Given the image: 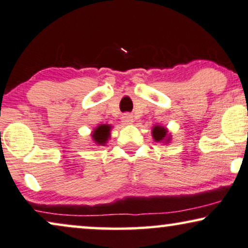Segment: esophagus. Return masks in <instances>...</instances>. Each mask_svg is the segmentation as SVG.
<instances>
[{
	"label": "esophagus",
	"mask_w": 248,
	"mask_h": 248,
	"mask_svg": "<svg viewBox=\"0 0 248 248\" xmlns=\"http://www.w3.org/2000/svg\"><path fill=\"white\" fill-rule=\"evenodd\" d=\"M122 119H123V122L125 124H131L133 122V116L131 115V114H129V112H127V114H124L123 115V117H122Z\"/></svg>",
	"instance_id": "obj_1"
}]
</instances>
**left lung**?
<instances>
[{
  "label": "left lung",
  "mask_w": 248,
  "mask_h": 248,
  "mask_svg": "<svg viewBox=\"0 0 248 248\" xmlns=\"http://www.w3.org/2000/svg\"><path fill=\"white\" fill-rule=\"evenodd\" d=\"M167 136V130L164 129V127H161V126H155L154 129H153V138H154L156 141H161V140H163L166 138Z\"/></svg>",
  "instance_id": "1"
}]
</instances>
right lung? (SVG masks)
Returning <instances> with one entry per match:
<instances>
[{
    "mask_svg": "<svg viewBox=\"0 0 248 248\" xmlns=\"http://www.w3.org/2000/svg\"><path fill=\"white\" fill-rule=\"evenodd\" d=\"M92 136H93V139L95 140V142L99 143V145H105L110 136V126L107 124L100 125L99 127H96Z\"/></svg>",
    "mask_w": 248,
    "mask_h": 248,
    "instance_id": "1",
    "label": "right lung"
}]
</instances>
